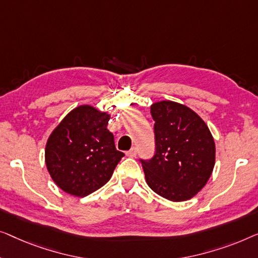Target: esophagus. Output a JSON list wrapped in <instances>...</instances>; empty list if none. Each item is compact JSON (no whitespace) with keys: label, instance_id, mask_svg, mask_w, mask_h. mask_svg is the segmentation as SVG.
<instances>
[{"label":"esophagus","instance_id":"obj_1","mask_svg":"<svg viewBox=\"0 0 258 258\" xmlns=\"http://www.w3.org/2000/svg\"><path fill=\"white\" fill-rule=\"evenodd\" d=\"M126 155H127V157H130V158H134L137 155V148L132 147L130 151L126 152Z\"/></svg>","mask_w":258,"mask_h":258}]
</instances>
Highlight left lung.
I'll return each instance as SVG.
<instances>
[{
  "instance_id": "left-lung-1",
  "label": "left lung",
  "mask_w": 258,
  "mask_h": 258,
  "mask_svg": "<svg viewBox=\"0 0 258 258\" xmlns=\"http://www.w3.org/2000/svg\"><path fill=\"white\" fill-rule=\"evenodd\" d=\"M154 119L155 154L140 160L146 182L169 201L195 197L212 175L215 143L200 115L186 105L170 100L151 105Z\"/></svg>"
}]
</instances>
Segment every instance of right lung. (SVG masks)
I'll use <instances>...</instances> for the list:
<instances>
[{
  "instance_id": "1",
  "label": "right lung",
  "mask_w": 258,
  "mask_h": 258,
  "mask_svg": "<svg viewBox=\"0 0 258 258\" xmlns=\"http://www.w3.org/2000/svg\"><path fill=\"white\" fill-rule=\"evenodd\" d=\"M110 117L91 105H81L50 134L45 146L46 168L65 193L83 198L99 189L124 157L107 130Z\"/></svg>"
}]
</instances>
